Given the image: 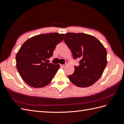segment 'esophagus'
<instances>
[{
    "label": "esophagus",
    "instance_id": "obj_1",
    "mask_svg": "<svg viewBox=\"0 0 124 124\" xmlns=\"http://www.w3.org/2000/svg\"><path fill=\"white\" fill-rule=\"evenodd\" d=\"M66 64H63V65H61V67H62V68H65V67L66 66Z\"/></svg>",
    "mask_w": 124,
    "mask_h": 124
}]
</instances>
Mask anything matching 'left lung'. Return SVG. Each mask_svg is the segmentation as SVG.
Wrapping results in <instances>:
<instances>
[{"instance_id":"left-lung-1","label":"left lung","mask_w":124,"mask_h":124,"mask_svg":"<svg viewBox=\"0 0 124 124\" xmlns=\"http://www.w3.org/2000/svg\"><path fill=\"white\" fill-rule=\"evenodd\" d=\"M64 41L70 48L74 59L79 58L78 66H74V72L68 78L80 87L93 85L102 76L107 64V52L95 37L84 33L65 34Z\"/></svg>"}]
</instances>
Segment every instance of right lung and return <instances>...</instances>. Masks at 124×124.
Instances as JSON below:
<instances>
[{
  "instance_id": "obj_1",
  "label": "right lung",
  "mask_w": 124,
  "mask_h": 124,
  "mask_svg": "<svg viewBox=\"0 0 124 124\" xmlns=\"http://www.w3.org/2000/svg\"><path fill=\"white\" fill-rule=\"evenodd\" d=\"M64 34L53 32L33 36L22 44L16 55V68L25 83L34 88L49 84L60 65L48 63Z\"/></svg>"
}]
</instances>
